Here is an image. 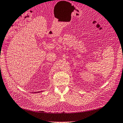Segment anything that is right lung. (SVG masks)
Returning <instances> with one entry per match:
<instances>
[{"label":"right lung","instance_id":"1","mask_svg":"<svg viewBox=\"0 0 123 123\" xmlns=\"http://www.w3.org/2000/svg\"><path fill=\"white\" fill-rule=\"evenodd\" d=\"M43 92V91H40V92H36L35 93H40V92Z\"/></svg>","mask_w":123,"mask_h":123}]
</instances>
